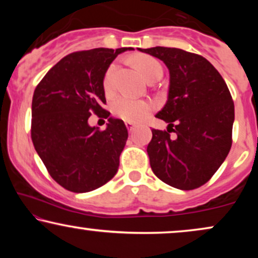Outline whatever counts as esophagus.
I'll list each match as a JSON object with an SVG mask.
<instances>
[{
  "instance_id": "34e87169",
  "label": "esophagus",
  "mask_w": 258,
  "mask_h": 258,
  "mask_svg": "<svg viewBox=\"0 0 258 258\" xmlns=\"http://www.w3.org/2000/svg\"><path fill=\"white\" fill-rule=\"evenodd\" d=\"M125 125H126V127H127V130H128V131L131 132L132 130L135 128L136 123H135V122H131V121H126V122H125Z\"/></svg>"
}]
</instances>
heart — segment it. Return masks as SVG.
Instances as JSON below:
<instances>
[{"label":"heart","instance_id":"heart-1","mask_svg":"<svg viewBox=\"0 0 258 258\" xmlns=\"http://www.w3.org/2000/svg\"><path fill=\"white\" fill-rule=\"evenodd\" d=\"M135 63L148 82L153 79L161 78L162 67L155 58L150 55H138L135 58ZM115 69H116V64L112 63L109 65L103 78V88L106 94H111L114 91L112 75H114ZM152 104L146 100L132 99L128 97H119L111 104V111L115 116L125 121H131V122H138L143 120L152 111Z\"/></svg>","mask_w":258,"mask_h":258}]
</instances>
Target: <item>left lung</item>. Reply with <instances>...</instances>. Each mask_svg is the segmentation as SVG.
<instances>
[{
    "label": "left lung",
    "instance_id": "8db88e82",
    "mask_svg": "<svg viewBox=\"0 0 258 258\" xmlns=\"http://www.w3.org/2000/svg\"><path fill=\"white\" fill-rule=\"evenodd\" d=\"M139 51L159 58L170 72L167 102L156 114L168 123L167 131L153 128L147 148L153 172L173 188H199L220 168L232 147L230 92L214 65L199 54L168 47Z\"/></svg>",
    "mask_w": 258,
    "mask_h": 258
}]
</instances>
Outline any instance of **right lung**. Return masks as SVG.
<instances>
[{
	"label": "right lung",
	"mask_w": 258,
	"mask_h": 258,
	"mask_svg": "<svg viewBox=\"0 0 258 258\" xmlns=\"http://www.w3.org/2000/svg\"><path fill=\"white\" fill-rule=\"evenodd\" d=\"M122 48L74 52L58 61L36 86L31 105V139L48 173L74 193H87L117 172L128 132L122 120L103 109V78ZM92 112L108 117L104 132L91 127Z\"/></svg>",
	"instance_id": "1"
}]
</instances>
